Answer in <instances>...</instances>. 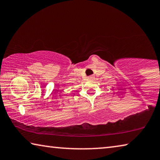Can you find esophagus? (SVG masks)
<instances>
[{"label":"esophagus","instance_id":"1","mask_svg":"<svg viewBox=\"0 0 160 160\" xmlns=\"http://www.w3.org/2000/svg\"><path fill=\"white\" fill-rule=\"evenodd\" d=\"M94 78V77H93L92 75H90V77H89V78H90V79H92V78Z\"/></svg>","mask_w":160,"mask_h":160}]
</instances>
